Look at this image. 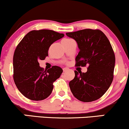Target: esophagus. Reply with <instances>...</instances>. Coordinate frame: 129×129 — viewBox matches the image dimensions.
Returning <instances> with one entry per match:
<instances>
[{"label":"esophagus","instance_id":"1","mask_svg":"<svg viewBox=\"0 0 129 129\" xmlns=\"http://www.w3.org/2000/svg\"><path fill=\"white\" fill-rule=\"evenodd\" d=\"M68 70H69V69H68V68H63V72H67V71H68Z\"/></svg>","mask_w":129,"mask_h":129}]
</instances>
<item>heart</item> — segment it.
<instances>
[{"mask_svg": "<svg viewBox=\"0 0 129 129\" xmlns=\"http://www.w3.org/2000/svg\"><path fill=\"white\" fill-rule=\"evenodd\" d=\"M73 41L72 39H68V38H66V39H63L62 41V42H70V41Z\"/></svg>", "mask_w": 129, "mask_h": 129, "instance_id": "heart-1", "label": "heart"}]
</instances>
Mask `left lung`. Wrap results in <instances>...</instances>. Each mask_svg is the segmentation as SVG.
I'll return each instance as SVG.
<instances>
[{
	"instance_id": "8db88e82",
	"label": "left lung",
	"mask_w": 129,
	"mask_h": 129,
	"mask_svg": "<svg viewBox=\"0 0 129 129\" xmlns=\"http://www.w3.org/2000/svg\"><path fill=\"white\" fill-rule=\"evenodd\" d=\"M66 35L75 39L79 48L75 66H88L86 73L75 71V78L69 82L71 91L81 101L98 100L113 79L115 56L110 41L100 29H84Z\"/></svg>"
}]
</instances>
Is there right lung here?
<instances>
[{
  "mask_svg": "<svg viewBox=\"0 0 129 129\" xmlns=\"http://www.w3.org/2000/svg\"><path fill=\"white\" fill-rule=\"evenodd\" d=\"M64 36L50 29L32 30L23 37L13 56V79L20 93L33 101L44 100L50 95L53 82L63 70L54 66L48 70L39 66V60L48 56L53 42Z\"/></svg>",
  "mask_w": 129,
  "mask_h": 129,
  "instance_id": "right-lung-1",
  "label": "right lung"
}]
</instances>
